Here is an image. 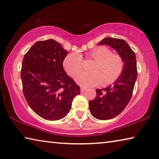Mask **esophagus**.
<instances>
[{
  "mask_svg": "<svg viewBox=\"0 0 159 159\" xmlns=\"http://www.w3.org/2000/svg\"><path fill=\"white\" fill-rule=\"evenodd\" d=\"M86 90V88H84V87H81L80 88V91H81L82 93H83L84 92V91H85Z\"/></svg>",
  "mask_w": 159,
  "mask_h": 159,
  "instance_id": "1",
  "label": "esophagus"
}]
</instances>
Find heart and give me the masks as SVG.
I'll return each mask as SVG.
<instances>
[{
	"mask_svg": "<svg viewBox=\"0 0 159 159\" xmlns=\"http://www.w3.org/2000/svg\"><path fill=\"white\" fill-rule=\"evenodd\" d=\"M88 58L95 61L91 67L92 72H83L78 74L76 81L83 87H91L101 84H110L121 75L124 61L119 54L112 53L106 47H98L90 51ZM63 66L70 76H74L82 71L83 60L79 53H71L66 56Z\"/></svg>",
	"mask_w": 159,
	"mask_h": 159,
	"instance_id": "obj_1",
	"label": "heart"
}]
</instances>
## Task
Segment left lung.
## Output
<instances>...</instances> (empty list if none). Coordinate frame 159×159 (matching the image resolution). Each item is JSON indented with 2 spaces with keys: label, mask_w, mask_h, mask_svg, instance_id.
<instances>
[{
  "label": "left lung",
  "mask_w": 159,
  "mask_h": 159,
  "mask_svg": "<svg viewBox=\"0 0 159 159\" xmlns=\"http://www.w3.org/2000/svg\"><path fill=\"white\" fill-rule=\"evenodd\" d=\"M98 45H108L124 61L122 74L112 85L97 89L95 98L89 102L91 114L99 120H109L120 114L130 102L138 76L135 54L124 40L107 37Z\"/></svg>",
  "instance_id": "left-lung-1"
}]
</instances>
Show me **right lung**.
<instances>
[{"label": "right lung", "mask_w": 159, "mask_h": 159, "mask_svg": "<svg viewBox=\"0 0 159 159\" xmlns=\"http://www.w3.org/2000/svg\"><path fill=\"white\" fill-rule=\"evenodd\" d=\"M66 50L55 40L36 42L25 55L21 79L25 98L39 116L57 120L69 112L80 87L64 71Z\"/></svg>", "instance_id": "add662e5"}]
</instances>
